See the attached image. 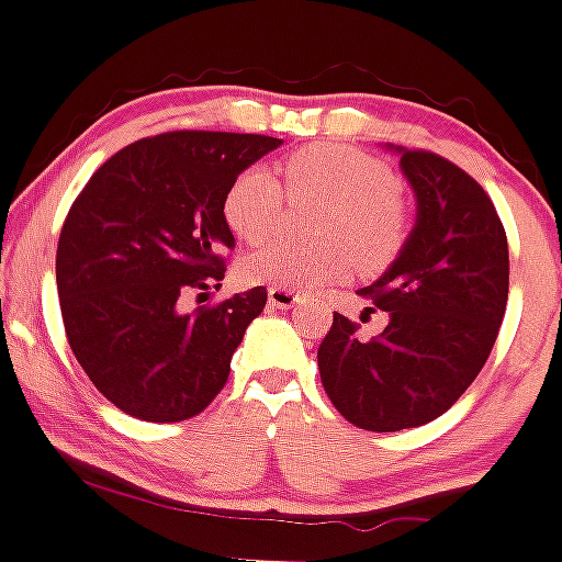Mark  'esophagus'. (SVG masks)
<instances>
[{
    "label": "esophagus",
    "mask_w": 562,
    "mask_h": 562,
    "mask_svg": "<svg viewBox=\"0 0 562 562\" xmlns=\"http://www.w3.org/2000/svg\"><path fill=\"white\" fill-rule=\"evenodd\" d=\"M299 302V293L291 291V288H280V285H271L269 288V304L277 310H288Z\"/></svg>",
    "instance_id": "obj_1"
}]
</instances>
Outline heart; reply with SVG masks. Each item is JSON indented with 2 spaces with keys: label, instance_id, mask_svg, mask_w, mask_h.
Masks as SVG:
<instances>
[{
  "label": "heart",
  "instance_id": "heart-1",
  "mask_svg": "<svg viewBox=\"0 0 562 562\" xmlns=\"http://www.w3.org/2000/svg\"><path fill=\"white\" fill-rule=\"evenodd\" d=\"M288 187L296 195L328 203L323 236L328 245L304 247L271 241L249 255V280L271 282L291 291H313L348 269L350 249L361 263H383L405 239L407 212L391 173L375 157L339 144H315L293 151L282 166ZM225 220L236 236L258 245L277 234L282 223V187L274 173L255 166L241 171L225 195Z\"/></svg>",
  "mask_w": 562,
  "mask_h": 562
}]
</instances>
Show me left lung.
Here are the masks:
<instances>
[{"instance_id":"8db88e82","label":"left lung","mask_w":562,"mask_h":562,"mask_svg":"<svg viewBox=\"0 0 562 562\" xmlns=\"http://www.w3.org/2000/svg\"><path fill=\"white\" fill-rule=\"evenodd\" d=\"M386 149L416 198L400 255L361 288L389 323L361 339L359 323L334 313L317 348L328 400L370 432L443 416L490 359L508 302L506 231L484 187L432 151Z\"/></svg>"}]
</instances>
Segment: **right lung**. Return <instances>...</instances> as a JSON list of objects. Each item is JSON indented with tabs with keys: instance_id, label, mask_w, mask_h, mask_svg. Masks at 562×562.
Returning a JSON list of instances; mask_svg holds the SVG:
<instances>
[{
	"instance_id": "right-lung-1",
	"label": "right lung",
	"mask_w": 562,
	"mask_h": 562,
	"mask_svg": "<svg viewBox=\"0 0 562 562\" xmlns=\"http://www.w3.org/2000/svg\"><path fill=\"white\" fill-rule=\"evenodd\" d=\"M277 146L269 135L201 130L140 138L103 162L72 203L56 249L67 342L127 416L184 422L228 381L266 288L195 313L181 299L220 288V255L236 247L228 187Z\"/></svg>"
}]
</instances>
